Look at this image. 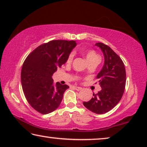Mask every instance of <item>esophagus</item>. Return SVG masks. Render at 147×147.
<instances>
[{
	"label": "esophagus",
	"mask_w": 147,
	"mask_h": 147,
	"mask_svg": "<svg viewBox=\"0 0 147 147\" xmlns=\"http://www.w3.org/2000/svg\"><path fill=\"white\" fill-rule=\"evenodd\" d=\"M73 88L74 89H76V90H77V91H80V90H81V89H82V88H80V87H77V86H73Z\"/></svg>",
	"instance_id": "obj_1"
}]
</instances>
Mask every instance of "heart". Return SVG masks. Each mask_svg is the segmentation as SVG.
<instances>
[{
    "label": "heart",
    "mask_w": 147,
    "mask_h": 147,
    "mask_svg": "<svg viewBox=\"0 0 147 147\" xmlns=\"http://www.w3.org/2000/svg\"><path fill=\"white\" fill-rule=\"evenodd\" d=\"M85 56L87 60L88 61L89 63H91V62L93 61H100V56H99L98 54L96 53L95 51H93V50H90V51L86 52ZM73 56L74 54L73 53H71L68 56L67 62V63H71V62L73 61Z\"/></svg>",
    "instance_id": "heart-1"
}]
</instances>
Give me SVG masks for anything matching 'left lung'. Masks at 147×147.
I'll use <instances>...</instances> for the list:
<instances>
[{"label": "left lung", "instance_id": "obj_1", "mask_svg": "<svg viewBox=\"0 0 147 147\" xmlns=\"http://www.w3.org/2000/svg\"><path fill=\"white\" fill-rule=\"evenodd\" d=\"M104 54V64L96 76L102 89L93 94L90 100L84 102L86 108L97 114L106 113L112 109L123 95L126 75L123 60L109 46L102 43L95 44Z\"/></svg>", "mask_w": 147, "mask_h": 147}]
</instances>
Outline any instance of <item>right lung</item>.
I'll list each match as a JSON object with an SVG mask.
<instances>
[{"label":"right lung","mask_w":147,"mask_h":147,"mask_svg":"<svg viewBox=\"0 0 147 147\" xmlns=\"http://www.w3.org/2000/svg\"><path fill=\"white\" fill-rule=\"evenodd\" d=\"M76 45L75 41H51L37 47L24 60L21 74L22 88L30 105L39 113H51L60 104L69 87L59 82L54 84L52 76L65 63Z\"/></svg>","instance_id":"1"}]
</instances>
